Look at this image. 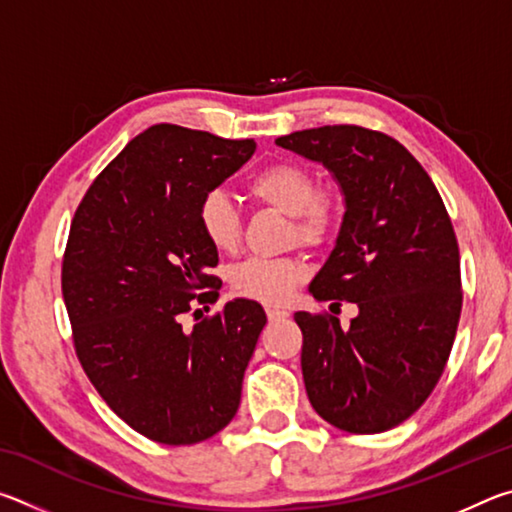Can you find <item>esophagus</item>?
I'll list each match as a JSON object with an SVG mask.
<instances>
[{
  "label": "esophagus",
  "mask_w": 512,
  "mask_h": 512,
  "mask_svg": "<svg viewBox=\"0 0 512 512\" xmlns=\"http://www.w3.org/2000/svg\"><path fill=\"white\" fill-rule=\"evenodd\" d=\"M266 316H268V320H271V323H277V320L289 318V311L277 309V307H266Z\"/></svg>",
  "instance_id": "obj_1"
}]
</instances>
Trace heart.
I'll return each instance as SVG.
<instances>
[{
    "label": "heart",
    "instance_id": "b5f03b06",
    "mask_svg": "<svg viewBox=\"0 0 512 512\" xmlns=\"http://www.w3.org/2000/svg\"><path fill=\"white\" fill-rule=\"evenodd\" d=\"M248 192L257 203L293 219V239L305 246H323L341 223V201L332 192L316 189V176L298 162H275L248 180ZM198 225L210 244L230 253L239 246L241 216L219 189L205 194L198 205ZM302 264L293 257H253L230 273L232 291L241 298L277 305L284 302L302 280Z\"/></svg>",
    "mask_w": 512,
    "mask_h": 512
}]
</instances>
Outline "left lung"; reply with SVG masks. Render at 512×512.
Here are the masks:
<instances>
[{"mask_svg":"<svg viewBox=\"0 0 512 512\" xmlns=\"http://www.w3.org/2000/svg\"><path fill=\"white\" fill-rule=\"evenodd\" d=\"M275 144L323 164L339 185L343 221L309 293L359 309L345 329L334 316L296 314L309 402L343 431L393 429L438 384L461 318V257L443 198L384 133L323 126Z\"/></svg>","mask_w":512,"mask_h":512,"instance_id":"1","label":"left lung"}]
</instances>
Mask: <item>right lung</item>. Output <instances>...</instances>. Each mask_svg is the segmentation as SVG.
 <instances>
[{"label":"right lung","mask_w":512,"mask_h":512,"mask_svg":"<svg viewBox=\"0 0 512 512\" xmlns=\"http://www.w3.org/2000/svg\"><path fill=\"white\" fill-rule=\"evenodd\" d=\"M255 149L155 124L99 173L69 228L63 298L76 354L110 409L155 443H201L239 409L262 305L235 298L192 329L183 314L221 289L210 275L219 250L198 225L201 198Z\"/></svg>","instance_id":"add662e5"}]
</instances>
